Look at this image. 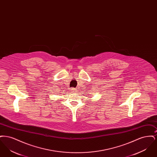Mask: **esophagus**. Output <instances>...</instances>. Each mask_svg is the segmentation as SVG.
I'll use <instances>...</instances> for the list:
<instances>
[{
	"label": "esophagus",
	"instance_id": "obj_1",
	"mask_svg": "<svg viewBox=\"0 0 157 157\" xmlns=\"http://www.w3.org/2000/svg\"><path fill=\"white\" fill-rule=\"evenodd\" d=\"M71 92H72V93H75V92H76V90L75 88H72V90H71Z\"/></svg>",
	"mask_w": 157,
	"mask_h": 157
}]
</instances>
